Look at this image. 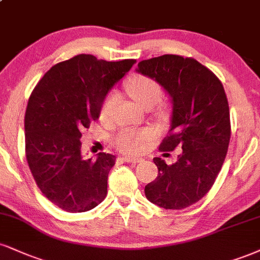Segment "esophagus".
Here are the masks:
<instances>
[{"instance_id": "34e87169", "label": "esophagus", "mask_w": 260, "mask_h": 260, "mask_svg": "<svg viewBox=\"0 0 260 260\" xmlns=\"http://www.w3.org/2000/svg\"><path fill=\"white\" fill-rule=\"evenodd\" d=\"M122 160L124 162H128V164H138V162L142 161V158L139 157H132V156H123Z\"/></svg>"}]
</instances>
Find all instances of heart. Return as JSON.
<instances>
[{
  "label": "heart",
  "mask_w": 260,
  "mask_h": 260,
  "mask_svg": "<svg viewBox=\"0 0 260 260\" xmlns=\"http://www.w3.org/2000/svg\"><path fill=\"white\" fill-rule=\"evenodd\" d=\"M127 93L134 99L139 106L143 109L152 108L161 98L162 90L160 84L152 79L145 76H136L126 84ZM117 92L112 90L105 96L100 108V120L104 122H110L114 115V109L118 102ZM151 139V133L149 131H136V129H124L115 138V145L121 151L134 154L139 152L145 144Z\"/></svg>",
  "instance_id": "1"
}]
</instances>
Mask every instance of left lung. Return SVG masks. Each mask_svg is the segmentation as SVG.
I'll use <instances>...</instances> for the list:
<instances>
[{
	"label": "left lung",
	"instance_id": "8db88e82",
	"mask_svg": "<svg viewBox=\"0 0 260 260\" xmlns=\"http://www.w3.org/2000/svg\"><path fill=\"white\" fill-rule=\"evenodd\" d=\"M137 73L156 81L171 98V134L160 149L181 148L172 165L154 158L158 174L145 186V196L166 209L189 207L208 192L226 156L230 112L224 87L198 60L180 55L143 60Z\"/></svg>",
	"mask_w": 260,
	"mask_h": 260
}]
</instances>
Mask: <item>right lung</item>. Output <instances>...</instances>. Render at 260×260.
I'll use <instances>...</instances> for the list:
<instances>
[{
	"label": "right lung",
	"instance_id": "add662e5",
	"mask_svg": "<svg viewBox=\"0 0 260 260\" xmlns=\"http://www.w3.org/2000/svg\"><path fill=\"white\" fill-rule=\"evenodd\" d=\"M136 64L98 60L79 54L52 67L31 93L25 112L26 160L37 186L59 208L81 213L98 206L108 192L111 154L95 160L81 154V131L98 120L115 83Z\"/></svg>",
	"mask_w": 260,
	"mask_h": 260
}]
</instances>
